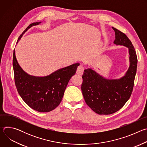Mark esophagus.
<instances>
[{
	"label": "esophagus",
	"mask_w": 147,
	"mask_h": 147,
	"mask_svg": "<svg viewBox=\"0 0 147 147\" xmlns=\"http://www.w3.org/2000/svg\"><path fill=\"white\" fill-rule=\"evenodd\" d=\"M84 71V67L81 65H80L77 69V74H79V75H81L83 73Z\"/></svg>",
	"instance_id": "1"
}]
</instances>
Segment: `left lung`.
I'll list each match as a JSON object with an SVG mask.
<instances>
[{"label": "left lung", "mask_w": 147, "mask_h": 147, "mask_svg": "<svg viewBox=\"0 0 147 147\" xmlns=\"http://www.w3.org/2000/svg\"><path fill=\"white\" fill-rule=\"evenodd\" d=\"M112 28L115 32L114 43L129 48L130 65L125 75L119 80H107L91 69L84 70L82 93L87 105L98 115L114 113L124 105L133 92L137 72V57L131 40L121 31Z\"/></svg>", "instance_id": "obj_1"}]
</instances>
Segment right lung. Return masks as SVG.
<instances>
[{
  "instance_id": "1",
  "label": "right lung",
  "mask_w": 147,
  "mask_h": 147,
  "mask_svg": "<svg viewBox=\"0 0 147 147\" xmlns=\"http://www.w3.org/2000/svg\"><path fill=\"white\" fill-rule=\"evenodd\" d=\"M39 23L40 22L30 24L20 35L17 43L28 28ZM79 65V63H74L45 77L32 76L27 74L19 66L15 51H13V66L17 90L27 105L39 112H48L59 106L67 84L75 74Z\"/></svg>"
}]
</instances>
